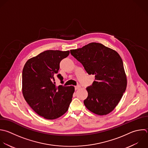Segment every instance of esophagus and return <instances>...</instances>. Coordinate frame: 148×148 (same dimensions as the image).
Wrapping results in <instances>:
<instances>
[{
    "label": "esophagus",
    "instance_id": "34e87169",
    "mask_svg": "<svg viewBox=\"0 0 148 148\" xmlns=\"http://www.w3.org/2000/svg\"><path fill=\"white\" fill-rule=\"evenodd\" d=\"M80 88V86H75V90H77L78 89H79Z\"/></svg>",
    "mask_w": 148,
    "mask_h": 148
}]
</instances>
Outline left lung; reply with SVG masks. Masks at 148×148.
I'll use <instances>...</instances> for the list:
<instances>
[{
	"mask_svg": "<svg viewBox=\"0 0 148 148\" xmlns=\"http://www.w3.org/2000/svg\"><path fill=\"white\" fill-rule=\"evenodd\" d=\"M71 54L83 66L95 81L86 88V107L98 115L111 112L120 101L127 87L123 62L119 54L102 44L91 43L71 50Z\"/></svg>",
	"mask_w": 148,
	"mask_h": 148,
	"instance_id": "1",
	"label": "left lung"
}]
</instances>
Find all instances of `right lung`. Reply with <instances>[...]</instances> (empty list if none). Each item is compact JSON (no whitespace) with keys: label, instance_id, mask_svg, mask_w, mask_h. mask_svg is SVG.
I'll return each mask as SVG.
<instances>
[{"label":"right lung","instance_id":"obj_1","mask_svg":"<svg viewBox=\"0 0 148 148\" xmlns=\"http://www.w3.org/2000/svg\"><path fill=\"white\" fill-rule=\"evenodd\" d=\"M69 51L47 50L28 60L23 70V93L31 108L39 116L49 120L56 119L68 110L75 91L73 86L56 87L60 62Z\"/></svg>","mask_w":148,"mask_h":148}]
</instances>
